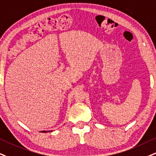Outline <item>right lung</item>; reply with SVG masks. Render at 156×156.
I'll list each match as a JSON object with an SVG mask.
<instances>
[{
  "label": "right lung",
  "mask_w": 156,
  "mask_h": 156,
  "mask_svg": "<svg viewBox=\"0 0 156 156\" xmlns=\"http://www.w3.org/2000/svg\"><path fill=\"white\" fill-rule=\"evenodd\" d=\"M52 132V130H51V131H41V132Z\"/></svg>",
  "instance_id": "1"
}]
</instances>
